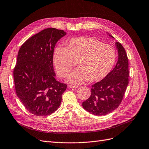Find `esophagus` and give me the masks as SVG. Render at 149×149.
<instances>
[{
  "mask_svg": "<svg viewBox=\"0 0 149 149\" xmlns=\"http://www.w3.org/2000/svg\"><path fill=\"white\" fill-rule=\"evenodd\" d=\"M69 87L71 88H78L79 86H77V85H69Z\"/></svg>",
  "mask_w": 149,
  "mask_h": 149,
  "instance_id": "34e87169",
  "label": "esophagus"
}]
</instances>
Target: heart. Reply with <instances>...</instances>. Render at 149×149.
I'll return each instance as SVG.
<instances>
[{"label": "heart", "mask_w": 149, "mask_h": 149, "mask_svg": "<svg viewBox=\"0 0 149 149\" xmlns=\"http://www.w3.org/2000/svg\"><path fill=\"white\" fill-rule=\"evenodd\" d=\"M65 45L54 48L53 61L61 77H67L77 63L78 69L68 77L72 83L102 80L111 72L116 61L115 48L94 38L75 37L66 41Z\"/></svg>", "instance_id": "heart-1"}]
</instances>
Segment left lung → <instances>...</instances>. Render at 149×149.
Returning a JSON list of instances; mask_svg holds the SVG:
<instances>
[{
	"label": "left lung",
	"instance_id": "left-lung-1",
	"mask_svg": "<svg viewBox=\"0 0 149 149\" xmlns=\"http://www.w3.org/2000/svg\"><path fill=\"white\" fill-rule=\"evenodd\" d=\"M115 45L118 53L116 65L106 78L91 86L90 97L82 103L86 111L98 116L111 113L120 106L129 83L127 54L120 43Z\"/></svg>",
	"mask_w": 149,
	"mask_h": 149
}]
</instances>
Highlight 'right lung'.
Segmentation results:
<instances>
[{
  "mask_svg": "<svg viewBox=\"0 0 149 149\" xmlns=\"http://www.w3.org/2000/svg\"><path fill=\"white\" fill-rule=\"evenodd\" d=\"M65 34L63 30L45 29L28 38L18 52L13 70L16 93L25 108L36 116L56 111L67 88L55 79L53 63L54 48Z\"/></svg>",
  "mask_w": 149,
  "mask_h": 149,
  "instance_id": "right-lung-1",
  "label": "right lung"
}]
</instances>
